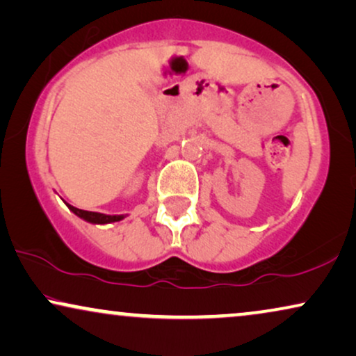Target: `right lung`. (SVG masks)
<instances>
[{
	"instance_id": "add662e5",
	"label": "right lung",
	"mask_w": 356,
	"mask_h": 356,
	"mask_svg": "<svg viewBox=\"0 0 356 356\" xmlns=\"http://www.w3.org/2000/svg\"><path fill=\"white\" fill-rule=\"evenodd\" d=\"M66 203V202H65ZM66 207L70 208L71 211L74 213L76 216L81 218V220L92 222V225H108V222H115V221H122L127 215H104V213H97V211H86V210H79L70 203H66Z\"/></svg>"
}]
</instances>
